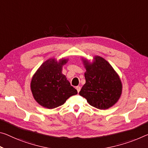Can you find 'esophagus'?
Returning <instances> with one entry per match:
<instances>
[{"label": "esophagus", "instance_id": "1", "mask_svg": "<svg viewBox=\"0 0 148 148\" xmlns=\"http://www.w3.org/2000/svg\"><path fill=\"white\" fill-rule=\"evenodd\" d=\"M76 89L77 90V91H78V92L79 93V91H80V90H81V87L80 86H76Z\"/></svg>", "mask_w": 148, "mask_h": 148}]
</instances>
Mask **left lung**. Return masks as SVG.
<instances>
[{"instance_id": "obj_1", "label": "left lung", "mask_w": 148, "mask_h": 148, "mask_svg": "<svg viewBox=\"0 0 148 148\" xmlns=\"http://www.w3.org/2000/svg\"><path fill=\"white\" fill-rule=\"evenodd\" d=\"M86 72V84L79 94L86 98L91 106L107 109L120 99L123 85L120 77L112 66L103 58L95 56L93 61L82 58Z\"/></svg>"}]
</instances>
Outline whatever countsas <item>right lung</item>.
<instances>
[{"label": "right lung", "instance_id": "add662e5", "mask_svg": "<svg viewBox=\"0 0 148 148\" xmlns=\"http://www.w3.org/2000/svg\"><path fill=\"white\" fill-rule=\"evenodd\" d=\"M68 61L69 58H62L59 61L55 58H49L33 76L30 84L32 94L42 107L55 109L64 104L70 97L78 93L62 73V66Z\"/></svg>", "mask_w": 148, "mask_h": 148}]
</instances>
